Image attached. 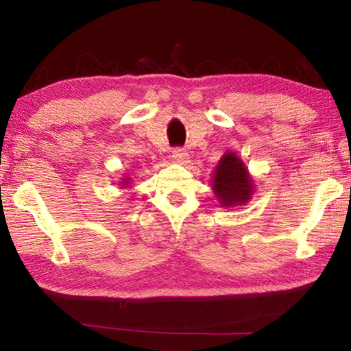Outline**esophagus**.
Segmentation results:
<instances>
[{
	"label": "esophagus",
	"instance_id": "esophagus-1",
	"mask_svg": "<svg viewBox=\"0 0 351 351\" xmlns=\"http://www.w3.org/2000/svg\"><path fill=\"white\" fill-rule=\"evenodd\" d=\"M171 159H173L176 164H187L189 154L186 150H182V148H176V150H173V153H171Z\"/></svg>",
	"mask_w": 351,
	"mask_h": 351
}]
</instances>
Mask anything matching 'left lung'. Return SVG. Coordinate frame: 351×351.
<instances>
[{
	"label": "left lung",
	"mask_w": 351,
	"mask_h": 351,
	"mask_svg": "<svg viewBox=\"0 0 351 351\" xmlns=\"http://www.w3.org/2000/svg\"><path fill=\"white\" fill-rule=\"evenodd\" d=\"M212 190L221 207L245 206L252 198L255 184L245 162L234 152H226L212 178Z\"/></svg>",
	"instance_id": "obj_1"
}]
</instances>
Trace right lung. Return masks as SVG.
I'll use <instances>...</instances> for the list:
<instances>
[{
  "label": "right lung",
  "mask_w": 351,
  "mask_h": 351,
  "mask_svg": "<svg viewBox=\"0 0 351 351\" xmlns=\"http://www.w3.org/2000/svg\"><path fill=\"white\" fill-rule=\"evenodd\" d=\"M132 181H133V178L125 173L123 175V178H121L117 182H119V186H121V189H128V187H132Z\"/></svg>",
  "instance_id": "obj_1"
}]
</instances>
